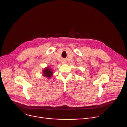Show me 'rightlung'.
I'll list each match as a JSON object with an SVG mask.
<instances>
[{"label": "right lung", "instance_id": "right-lung-1", "mask_svg": "<svg viewBox=\"0 0 127 127\" xmlns=\"http://www.w3.org/2000/svg\"><path fill=\"white\" fill-rule=\"evenodd\" d=\"M43 76L45 77H47L48 78L51 77L53 75V72L52 71V69L50 67H47L44 69L43 70Z\"/></svg>", "mask_w": 127, "mask_h": 127}]
</instances>
